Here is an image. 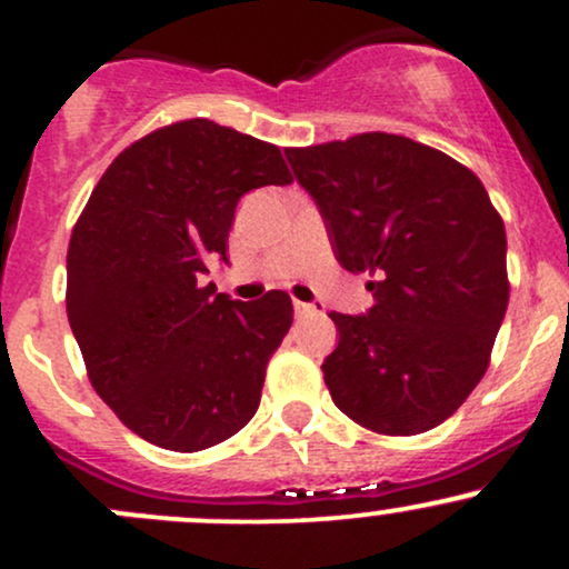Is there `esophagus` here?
<instances>
[{"label": "esophagus", "mask_w": 569, "mask_h": 569, "mask_svg": "<svg viewBox=\"0 0 569 569\" xmlns=\"http://www.w3.org/2000/svg\"><path fill=\"white\" fill-rule=\"evenodd\" d=\"M323 307L321 305H310V302H293V312H297L299 318L305 316H316V312H321Z\"/></svg>", "instance_id": "34e87169"}]
</instances>
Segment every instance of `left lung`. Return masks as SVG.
Returning <instances> with one entry per match:
<instances>
[{
    "label": "left lung",
    "mask_w": 569,
    "mask_h": 569,
    "mask_svg": "<svg viewBox=\"0 0 569 569\" xmlns=\"http://www.w3.org/2000/svg\"><path fill=\"white\" fill-rule=\"evenodd\" d=\"M339 264L369 272V316L331 312V398L382 436L441 426L489 367L508 307L506 227L471 168L396 133L286 149Z\"/></svg>",
    "instance_id": "8db88e82"
}]
</instances>
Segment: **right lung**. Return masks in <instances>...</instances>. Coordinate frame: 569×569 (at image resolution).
Instances as JSON below:
<instances>
[{
  "mask_svg": "<svg viewBox=\"0 0 569 569\" xmlns=\"http://www.w3.org/2000/svg\"><path fill=\"white\" fill-rule=\"evenodd\" d=\"M291 181L276 143L194 117L122 149L90 192L67 253L69 323L93 390L143 441L200 452L257 411L291 297L238 302L202 276L227 262L238 200Z\"/></svg>",
  "mask_w": 569,
  "mask_h": 569,
  "instance_id": "1",
  "label": "right lung"
}]
</instances>
